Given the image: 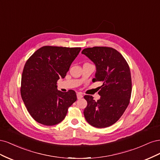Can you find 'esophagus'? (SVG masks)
I'll return each instance as SVG.
<instances>
[{
	"instance_id": "esophagus-1",
	"label": "esophagus",
	"mask_w": 160,
	"mask_h": 160,
	"mask_svg": "<svg viewBox=\"0 0 160 160\" xmlns=\"http://www.w3.org/2000/svg\"><path fill=\"white\" fill-rule=\"evenodd\" d=\"M77 99H81L82 98H83V95H82V93H78L77 94Z\"/></svg>"
}]
</instances>
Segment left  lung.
<instances>
[{
  "label": "left lung",
  "instance_id": "8db88e82",
  "mask_svg": "<svg viewBox=\"0 0 160 160\" xmlns=\"http://www.w3.org/2000/svg\"><path fill=\"white\" fill-rule=\"evenodd\" d=\"M82 54L93 61L97 71L93 82L102 85L98 92L101 98L86 95L88 102L83 113L91 125L98 128L112 125L122 117L129 103L132 95V77L129 65L119 52L108 47L86 48Z\"/></svg>",
  "mask_w": 160,
  "mask_h": 160
}]
</instances>
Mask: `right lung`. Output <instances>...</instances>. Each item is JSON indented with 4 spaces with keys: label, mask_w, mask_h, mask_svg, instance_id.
<instances>
[{
    "label": "right lung",
    "mask_w": 160,
    "mask_h": 160,
    "mask_svg": "<svg viewBox=\"0 0 160 160\" xmlns=\"http://www.w3.org/2000/svg\"><path fill=\"white\" fill-rule=\"evenodd\" d=\"M81 47L44 46L28 58L21 77V95L27 109L37 122L51 126L59 123L77 100L75 91L57 90Z\"/></svg>",
    "instance_id": "obj_1"
}]
</instances>
